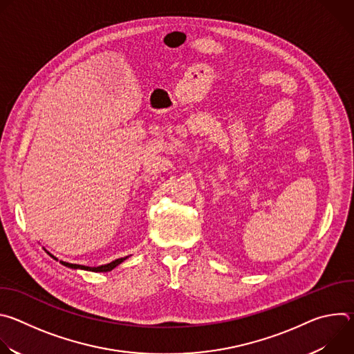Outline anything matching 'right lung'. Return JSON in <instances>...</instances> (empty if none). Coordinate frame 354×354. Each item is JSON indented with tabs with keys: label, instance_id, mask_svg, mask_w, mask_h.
Listing matches in <instances>:
<instances>
[{
	"label": "right lung",
	"instance_id": "obj_1",
	"mask_svg": "<svg viewBox=\"0 0 354 354\" xmlns=\"http://www.w3.org/2000/svg\"><path fill=\"white\" fill-rule=\"evenodd\" d=\"M48 254V252H47ZM50 255V254H48ZM52 258H55L53 255H50ZM129 257H126V258H120V259H116V261H113V262H111V263H108V265H102V266H96V268H89V266H82V265H74V263H68V262H60L62 265H64V266H67V268H71V269H82V270H91V272H111V270H113L116 266H119L123 261H126ZM56 259V258H55Z\"/></svg>",
	"mask_w": 354,
	"mask_h": 354
}]
</instances>
